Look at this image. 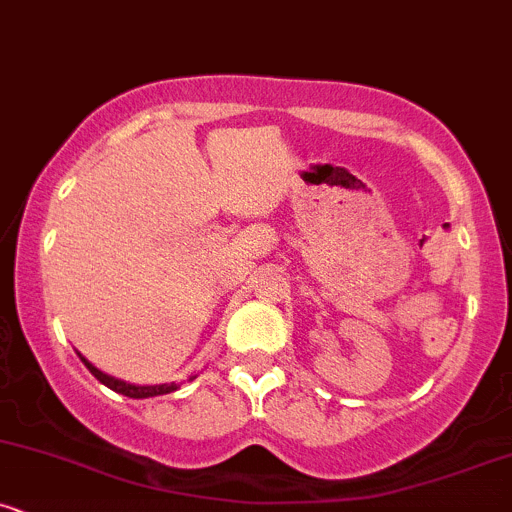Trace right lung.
I'll use <instances>...</instances> for the list:
<instances>
[{"label":"right lung","mask_w":512,"mask_h":512,"mask_svg":"<svg viewBox=\"0 0 512 512\" xmlns=\"http://www.w3.org/2000/svg\"><path fill=\"white\" fill-rule=\"evenodd\" d=\"M82 364L90 368V373L97 378V381L104 383L107 388L117 390V393L129 395V398H153V395H166V393H173V390H178L175 383H161V386H131V383H124V381H119V378H112V376H107V373H102L100 368L92 366L87 359H82Z\"/></svg>","instance_id":"1"}]
</instances>
